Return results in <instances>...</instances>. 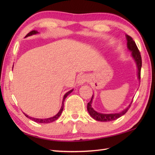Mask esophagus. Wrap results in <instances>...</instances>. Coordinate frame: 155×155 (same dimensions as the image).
<instances>
[{
  "instance_id": "obj_1",
  "label": "esophagus",
  "mask_w": 155,
  "mask_h": 155,
  "mask_svg": "<svg viewBox=\"0 0 155 155\" xmlns=\"http://www.w3.org/2000/svg\"><path fill=\"white\" fill-rule=\"evenodd\" d=\"M88 81V76L86 74H81L77 78V83L78 84H83Z\"/></svg>"
}]
</instances>
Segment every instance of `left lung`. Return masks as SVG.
Instances as JSON below:
<instances>
[{
    "mask_svg": "<svg viewBox=\"0 0 155 155\" xmlns=\"http://www.w3.org/2000/svg\"><path fill=\"white\" fill-rule=\"evenodd\" d=\"M126 37H127V47L128 48V50L132 52V57H133L134 61L136 62L137 67L138 68V78L140 80L141 67H142V59H141V55H140L139 48H138L135 42L133 41V38L128 35H126ZM93 95L91 98V101L89 103H88V104H87L88 112L94 119L98 121H102V122H108V121L114 120L119 117H122L123 115H124L127 113L128 109H129V108L130 107V105L133 103V101L131 102V103L128 105L127 108H126L124 110L120 112V113H118L103 114V113H98V112L95 111L93 108V107H92L91 104H92V101H93Z\"/></svg>",
    "mask_w": 155,
    "mask_h": 155,
    "instance_id": "1",
    "label": "left lung"
}]
</instances>
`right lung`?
<instances>
[{"instance_id": "add662e5", "label": "right lung", "mask_w": 155, "mask_h": 155, "mask_svg": "<svg viewBox=\"0 0 155 155\" xmlns=\"http://www.w3.org/2000/svg\"><path fill=\"white\" fill-rule=\"evenodd\" d=\"M37 33H38V32L37 31H32L30 32H28V33L27 35H26L25 37H28V36H31L32 35H35V34H37ZM72 91H73V89L69 91L68 92H67V93L64 94V96L63 97V100H62V106H61V109H60V110H59L58 113L57 114H56L55 116H54V117H51V118H32L31 117H29V116H28L27 114H26L25 113H24V114L27 118H30V119H31L32 120L36 122V123H52V122H53V121H54L56 120H57L58 118V117L61 116L62 112V110H63L64 101L65 100V98H67V97L68 96L69 94L72 93Z\"/></svg>"}]
</instances>
